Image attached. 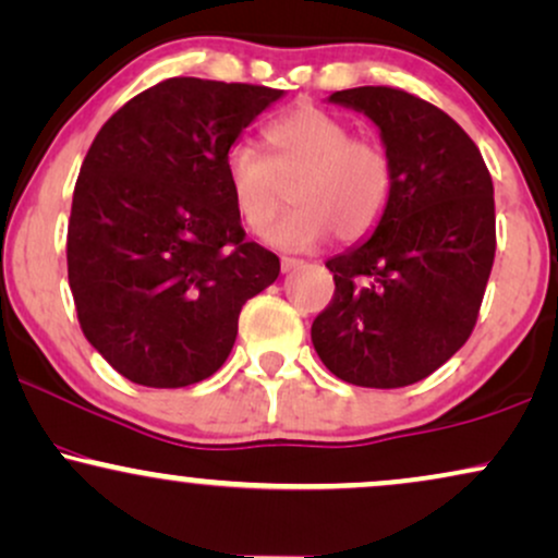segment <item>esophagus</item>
I'll return each mask as SVG.
<instances>
[{"label": "esophagus", "mask_w": 558, "mask_h": 558, "mask_svg": "<svg viewBox=\"0 0 558 558\" xmlns=\"http://www.w3.org/2000/svg\"><path fill=\"white\" fill-rule=\"evenodd\" d=\"M301 267H303V259H295V257H283V259H280V270H283V272L301 270Z\"/></svg>", "instance_id": "obj_1"}]
</instances>
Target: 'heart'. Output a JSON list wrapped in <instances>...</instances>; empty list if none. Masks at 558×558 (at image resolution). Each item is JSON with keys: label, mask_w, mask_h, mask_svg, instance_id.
<instances>
[{"label": "heart", "mask_w": 558, "mask_h": 558, "mask_svg": "<svg viewBox=\"0 0 558 558\" xmlns=\"http://www.w3.org/2000/svg\"><path fill=\"white\" fill-rule=\"evenodd\" d=\"M270 159L239 141L223 157L229 193L242 223L263 234L295 181L296 208L267 231L280 250H312L331 231L342 242L368 236L393 193L389 154L371 138H352L340 118L301 105L265 129Z\"/></svg>", "instance_id": "heart-1"}]
</instances>
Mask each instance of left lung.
<instances>
[{
  "label": "left lung",
  "instance_id": "obj_1",
  "mask_svg": "<svg viewBox=\"0 0 558 558\" xmlns=\"http://www.w3.org/2000/svg\"><path fill=\"white\" fill-rule=\"evenodd\" d=\"M376 123L393 193L373 234L327 259L335 299L312 342L337 378L365 389L417 384L474 329L495 263V187L453 118L404 89L327 97Z\"/></svg>",
  "mask_w": 558,
  "mask_h": 558
}]
</instances>
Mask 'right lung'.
I'll return each mask as SVG.
<instances>
[{"label": "right lung", "instance_id": "obj_1", "mask_svg": "<svg viewBox=\"0 0 558 558\" xmlns=\"http://www.w3.org/2000/svg\"><path fill=\"white\" fill-rule=\"evenodd\" d=\"M283 89L172 76L123 105L74 187L66 263L76 316L121 376L180 389L214 376L239 312L280 259L246 242L223 157Z\"/></svg>", "mask_w": 558, "mask_h": 558}]
</instances>
